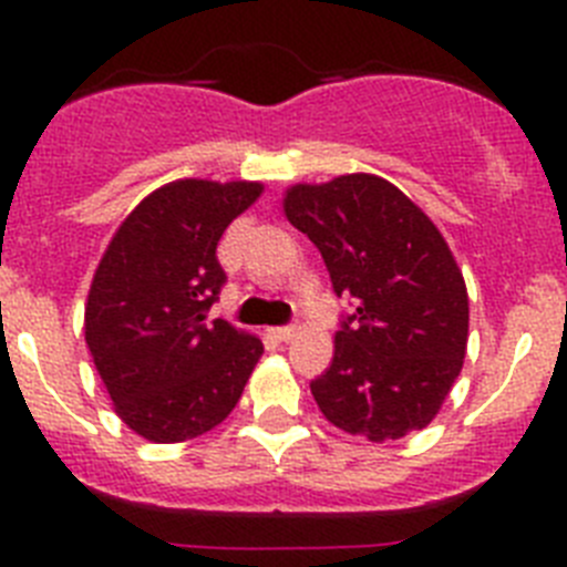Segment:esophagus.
I'll return each mask as SVG.
<instances>
[{"mask_svg":"<svg viewBox=\"0 0 567 567\" xmlns=\"http://www.w3.org/2000/svg\"><path fill=\"white\" fill-rule=\"evenodd\" d=\"M269 332H272L275 340H284V343H287V340H292L295 334H298V329H295V327H275V329H269Z\"/></svg>","mask_w":567,"mask_h":567,"instance_id":"obj_1","label":"esophagus"}]
</instances>
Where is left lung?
<instances>
[{
    "label": "left lung",
    "mask_w": 567,
    "mask_h": 567,
    "mask_svg": "<svg viewBox=\"0 0 567 567\" xmlns=\"http://www.w3.org/2000/svg\"><path fill=\"white\" fill-rule=\"evenodd\" d=\"M284 213L320 249L338 298L358 307L334 334L332 365L309 383L323 417L372 443L425 429L468 343V292L440 229L369 173L295 184Z\"/></svg>",
    "instance_id": "8db88e82"
}]
</instances>
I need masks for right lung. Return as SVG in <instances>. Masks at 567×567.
<instances>
[{
	"label": "right lung",
	"instance_id": "add662e5",
	"mask_svg": "<svg viewBox=\"0 0 567 567\" xmlns=\"http://www.w3.org/2000/svg\"><path fill=\"white\" fill-rule=\"evenodd\" d=\"M258 182L182 178L150 193L115 229L90 284L84 340L115 414L150 443H184L227 420L264 343L207 320L224 275V229Z\"/></svg>",
	"mask_w": 567,
	"mask_h": 567
}]
</instances>
